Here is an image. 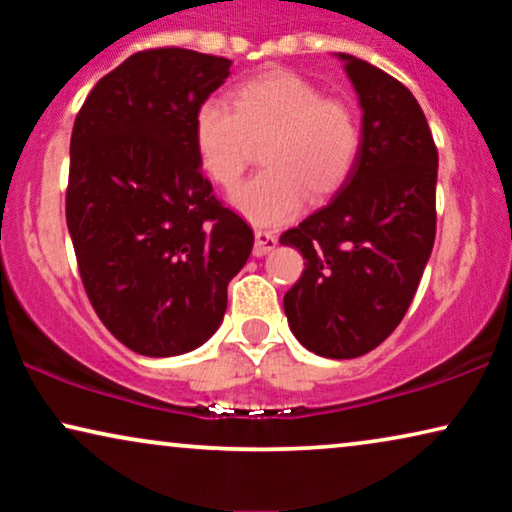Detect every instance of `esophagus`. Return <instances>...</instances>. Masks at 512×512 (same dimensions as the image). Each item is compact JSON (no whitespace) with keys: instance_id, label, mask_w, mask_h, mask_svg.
<instances>
[{"instance_id":"esophagus-1","label":"esophagus","mask_w":512,"mask_h":512,"mask_svg":"<svg viewBox=\"0 0 512 512\" xmlns=\"http://www.w3.org/2000/svg\"><path fill=\"white\" fill-rule=\"evenodd\" d=\"M277 247V237L268 233V230H256V242H254V256H265Z\"/></svg>"}]
</instances>
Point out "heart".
Returning <instances> with one entry per match:
<instances>
[{
    "instance_id": "obj_1",
    "label": "heart",
    "mask_w": 512,
    "mask_h": 512,
    "mask_svg": "<svg viewBox=\"0 0 512 512\" xmlns=\"http://www.w3.org/2000/svg\"><path fill=\"white\" fill-rule=\"evenodd\" d=\"M200 170L221 188H235L263 146L265 170L237 188L233 205L254 226L296 216L305 198L326 200L352 177L361 153L359 118L300 74L275 69L242 81L230 107L202 102L193 116Z\"/></svg>"
}]
</instances>
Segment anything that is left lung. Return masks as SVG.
<instances>
[{"instance_id": "8db88e82", "label": "left lung", "mask_w": 512, "mask_h": 512, "mask_svg": "<svg viewBox=\"0 0 512 512\" xmlns=\"http://www.w3.org/2000/svg\"><path fill=\"white\" fill-rule=\"evenodd\" d=\"M359 95L361 153L326 207L279 242L305 258L284 296L293 335L326 359H356L401 324L436 240L438 151L415 95L338 53Z\"/></svg>"}]
</instances>
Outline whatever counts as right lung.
<instances>
[{"instance_id":"obj_1","label":"right lung","mask_w":512,"mask_h":512,"mask_svg":"<svg viewBox=\"0 0 512 512\" xmlns=\"http://www.w3.org/2000/svg\"><path fill=\"white\" fill-rule=\"evenodd\" d=\"M228 58L151 48L90 90L69 144L67 228L97 317L142 356H177L221 326L254 233L202 177L193 116Z\"/></svg>"}]
</instances>
